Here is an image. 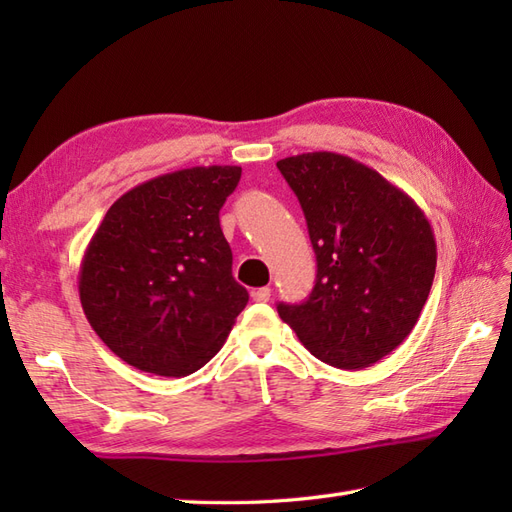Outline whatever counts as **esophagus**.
Returning a JSON list of instances; mask_svg holds the SVG:
<instances>
[{"instance_id": "esophagus-1", "label": "esophagus", "mask_w": 512, "mask_h": 512, "mask_svg": "<svg viewBox=\"0 0 512 512\" xmlns=\"http://www.w3.org/2000/svg\"><path fill=\"white\" fill-rule=\"evenodd\" d=\"M250 297H253L259 303H266V301H270V288L268 286L257 288V290H253V295H250Z\"/></svg>"}]
</instances>
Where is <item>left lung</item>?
I'll return each mask as SVG.
<instances>
[{"mask_svg": "<svg viewBox=\"0 0 512 512\" xmlns=\"http://www.w3.org/2000/svg\"><path fill=\"white\" fill-rule=\"evenodd\" d=\"M306 215L317 281L277 312L319 361L363 369L411 334L436 275V237L420 206L363 162L334 151L277 162Z\"/></svg>", "mask_w": 512, "mask_h": 512, "instance_id": "8db88e82", "label": "left lung"}]
</instances>
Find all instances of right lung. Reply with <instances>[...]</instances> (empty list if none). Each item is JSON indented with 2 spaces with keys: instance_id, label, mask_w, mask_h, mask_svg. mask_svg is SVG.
<instances>
[{
  "instance_id": "right-lung-1",
  "label": "right lung",
  "mask_w": 512,
  "mask_h": 512,
  "mask_svg": "<svg viewBox=\"0 0 512 512\" xmlns=\"http://www.w3.org/2000/svg\"><path fill=\"white\" fill-rule=\"evenodd\" d=\"M242 167L165 173L118 198L92 235L79 297L92 330L140 372L189 376L220 352L248 292L220 209Z\"/></svg>"
}]
</instances>
